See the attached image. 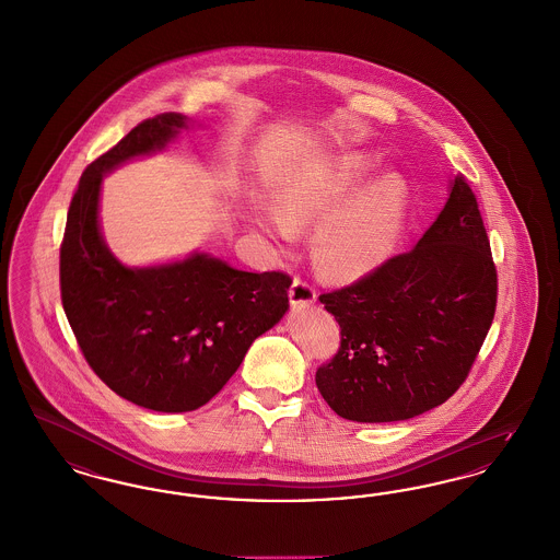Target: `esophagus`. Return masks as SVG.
Segmentation results:
<instances>
[{
    "label": "esophagus",
    "mask_w": 560,
    "mask_h": 560,
    "mask_svg": "<svg viewBox=\"0 0 560 560\" xmlns=\"http://www.w3.org/2000/svg\"><path fill=\"white\" fill-rule=\"evenodd\" d=\"M289 296H291V303H294V305L296 303L307 305V303L316 301V289H314V284H310V282L301 280V278H294L291 289H289Z\"/></svg>",
    "instance_id": "1"
}]
</instances>
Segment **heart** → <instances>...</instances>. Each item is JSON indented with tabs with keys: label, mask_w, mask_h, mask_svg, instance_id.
I'll return each mask as SVG.
<instances>
[{
	"label": "heart",
	"mask_w": 560,
	"mask_h": 560,
	"mask_svg": "<svg viewBox=\"0 0 560 560\" xmlns=\"http://www.w3.org/2000/svg\"><path fill=\"white\" fill-rule=\"evenodd\" d=\"M368 170L365 154H335L287 175L269 196L273 218L291 234L316 225L314 257L332 278L355 280L378 268L404 228L408 186L401 177L387 175L351 195ZM257 223L284 236L273 221Z\"/></svg>",
	"instance_id": "b5f03b06"
}]
</instances>
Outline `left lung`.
Instances as JSON below:
<instances>
[{"label":"left lung","instance_id":"left-lung-1","mask_svg":"<svg viewBox=\"0 0 560 560\" xmlns=\"http://www.w3.org/2000/svg\"><path fill=\"white\" fill-rule=\"evenodd\" d=\"M319 301L341 326V347L317 368L316 385L341 418L408 420L447 401L475 364L498 301V269L463 173L413 248Z\"/></svg>","mask_w":560,"mask_h":560}]
</instances>
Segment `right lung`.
Returning <instances> with one entry per match:
<instances>
[{
	"mask_svg": "<svg viewBox=\"0 0 560 560\" xmlns=\"http://www.w3.org/2000/svg\"><path fill=\"white\" fill-rule=\"evenodd\" d=\"M186 127L179 113L138 122L83 171L60 244V296L85 362L122 399L154 412H192L243 364L250 342L289 310L292 278L253 273L192 255L129 269L102 243V173L163 148Z\"/></svg>",
	"mask_w": 560,
	"mask_h": 560,
	"instance_id": "right-lung-1",
	"label": "right lung"
}]
</instances>
